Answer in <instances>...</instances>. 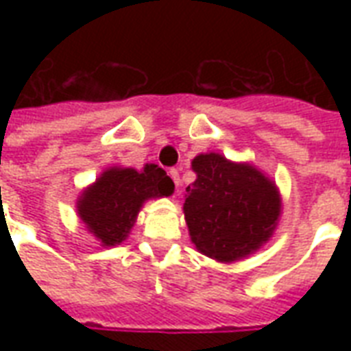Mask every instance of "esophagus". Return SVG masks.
<instances>
[{
  "instance_id": "esophagus-1",
  "label": "esophagus",
  "mask_w": 351,
  "mask_h": 351,
  "mask_svg": "<svg viewBox=\"0 0 351 351\" xmlns=\"http://www.w3.org/2000/svg\"><path fill=\"white\" fill-rule=\"evenodd\" d=\"M169 176L173 178V182H175L176 189H178V186H180V175H178V171L176 169H169Z\"/></svg>"
}]
</instances>
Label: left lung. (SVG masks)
Here are the masks:
<instances>
[{
	"label": "left lung",
	"instance_id": "obj_1",
	"mask_svg": "<svg viewBox=\"0 0 351 351\" xmlns=\"http://www.w3.org/2000/svg\"><path fill=\"white\" fill-rule=\"evenodd\" d=\"M191 169L197 180L186 187L184 219L197 251L222 264L256 253L282 215L275 180L213 151L195 156Z\"/></svg>",
	"mask_w": 351,
	"mask_h": 351
}]
</instances>
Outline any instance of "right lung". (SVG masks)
Returning <instances> with one entry per match:
<instances>
[{"mask_svg": "<svg viewBox=\"0 0 351 351\" xmlns=\"http://www.w3.org/2000/svg\"><path fill=\"white\" fill-rule=\"evenodd\" d=\"M173 191L175 184L156 164L142 171L112 165L80 193L76 213L101 247H112L127 240L143 204Z\"/></svg>", "mask_w": 351, "mask_h": 351, "instance_id": "right-lung-1", "label": "right lung"}]
</instances>
